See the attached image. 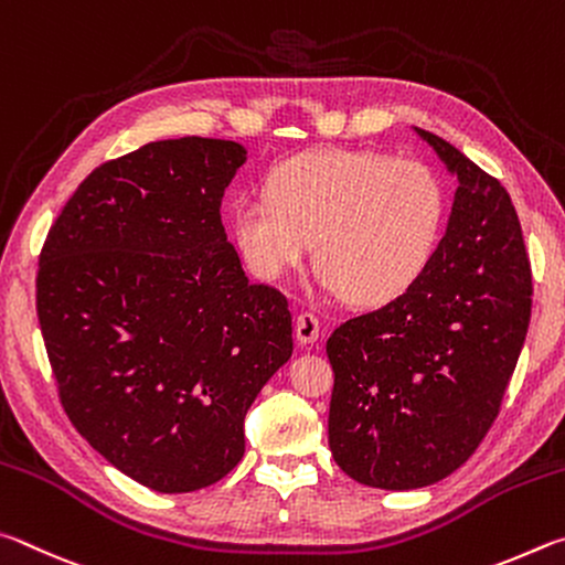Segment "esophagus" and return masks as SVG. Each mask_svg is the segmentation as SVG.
I'll use <instances>...</instances> for the list:
<instances>
[{
    "mask_svg": "<svg viewBox=\"0 0 565 565\" xmlns=\"http://www.w3.org/2000/svg\"><path fill=\"white\" fill-rule=\"evenodd\" d=\"M295 334H298L300 344H312L320 338V320L315 312H300L295 320Z\"/></svg>",
    "mask_w": 565,
    "mask_h": 565,
    "instance_id": "esophagus-1",
    "label": "esophagus"
}]
</instances>
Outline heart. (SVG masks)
<instances>
[{"instance_id":"b5f03b06","label":"heart","mask_w":565,"mask_h":565,"mask_svg":"<svg viewBox=\"0 0 565 565\" xmlns=\"http://www.w3.org/2000/svg\"><path fill=\"white\" fill-rule=\"evenodd\" d=\"M447 211V185L427 163L320 148L277 163L267 195H243L231 211V235L263 280L300 265L315 237L324 290L358 305H384L427 273Z\"/></svg>"}]
</instances>
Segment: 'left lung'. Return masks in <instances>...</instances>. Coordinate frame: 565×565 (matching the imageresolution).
<instances>
[{
  "instance_id": "left-lung-1",
  "label": "left lung",
  "mask_w": 565,
  "mask_h": 565,
  "mask_svg": "<svg viewBox=\"0 0 565 565\" xmlns=\"http://www.w3.org/2000/svg\"><path fill=\"white\" fill-rule=\"evenodd\" d=\"M417 134L459 181L447 233L412 290L328 340L332 457L390 491L447 479L477 451L516 370L533 292L507 188L449 141Z\"/></svg>"
}]
</instances>
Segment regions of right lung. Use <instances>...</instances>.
Segmentation results:
<instances>
[{"label": "right lung", "instance_id": "obj_1", "mask_svg": "<svg viewBox=\"0 0 565 565\" xmlns=\"http://www.w3.org/2000/svg\"><path fill=\"white\" fill-rule=\"evenodd\" d=\"M245 148L153 141L84 178L39 255L36 315L76 431L161 493L221 481L245 414L290 360L292 315L253 285L221 203Z\"/></svg>", "mask_w": 565, "mask_h": 565}]
</instances>
